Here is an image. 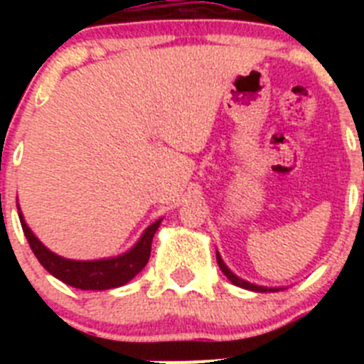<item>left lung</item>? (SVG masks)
<instances>
[{"label": "left lung", "mask_w": 364, "mask_h": 364, "mask_svg": "<svg viewBox=\"0 0 364 364\" xmlns=\"http://www.w3.org/2000/svg\"><path fill=\"white\" fill-rule=\"evenodd\" d=\"M217 262H218V266H220V269H222V273H224V275H226L228 279H230V282L231 284H235V286H239V288H244V290H250V291H259V294H266V291H279V290H284V288H268V286H259V284H253V282H247V281H244V279H240V277H237V275H235L233 272H231L230 268H228L226 264H224V260H222V257H220V253L217 252Z\"/></svg>", "instance_id": "obj_1"}]
</instances>
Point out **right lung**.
<instances>
[{
    "label": "right lung",
    "instance_id": "add662e5",
    "mask_svg": "<svg viewBox=\"0 0 364 364\" xmlns=\"http://www.w3.org/2000/svg\"><path fill=\"white\" fill-rule=\"evenodd\" d=\"M18 215L25 237L28 240V246L34 252L36 259L40 260V264L50 275H54L65 284L73 286V288H78V290H112V288H120V286L127 284L131 279L136 277L149 260L151 242H153L154 233L162 222V218H159L151 226H147L144 233L140 235V239L136 240V244L122 255L96 260H73L58 255V253L50 252L47 246H43V242L27 226L23 213L19 210V204Z\"/></svg>",
    "mask_w": 364,
    "mask_h": 364
}]
</instances>
